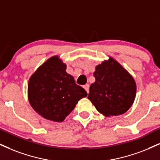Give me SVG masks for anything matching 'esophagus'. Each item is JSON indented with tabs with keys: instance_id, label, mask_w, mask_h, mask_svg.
<instances>
[{
	"instance_id": "esophagus-1",
	"label": "esophagus",
	"mask_w": 160,
	"mask_h": 160,
	"mask_svg": "<svg viewBox=\"0 0 160 160\" xmlns=\"http://www.w3.org/2000/svg\"><path fill=\"white\" fill-rule=\"evenodd\" d=\"M83 88H85V90L86 91L87 93H88V89H89V85L88 84H86L85 86H83Z\"/></svg>"
}]
</instances>
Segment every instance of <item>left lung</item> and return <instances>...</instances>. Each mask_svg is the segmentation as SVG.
<instances>
[{
    "mask_svg": "<svg viewBox=\"0 0 160 160\" xmlns=\"http://www.w3.org/2000/svg\"><path fill=\"white\" fill-rule=\"evenodd\" d=\"M95 82L91 85L88 99L106 117L124 114L136 97L134 79L112 57L95 67Z\"/></svg>",
    "mask_w": 160,
    "mask_h": 160,
    "instance_id": "left-lung-1",
    "label": "left lung"
}]
</instances>
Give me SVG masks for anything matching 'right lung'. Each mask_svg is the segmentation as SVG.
Masks as SVG:
<instances>
[{
	"label": "right lung",
	"instance_id": "right-lung-1",
	"mask_svg": "<svg viewBox=\"0 0 160 160\" xmlns=\"http://www.w3.org/2000/svg\"><path fill=\"white\" fill-rule=\"evenodd\" d=\"M87 92L66 72V65L58 56L43 62L28 83V99L38 114L46 120L62 122Z\"/></svg>",
	"mask_w": 160,
	"mask_h": 160
}]
</instances>
